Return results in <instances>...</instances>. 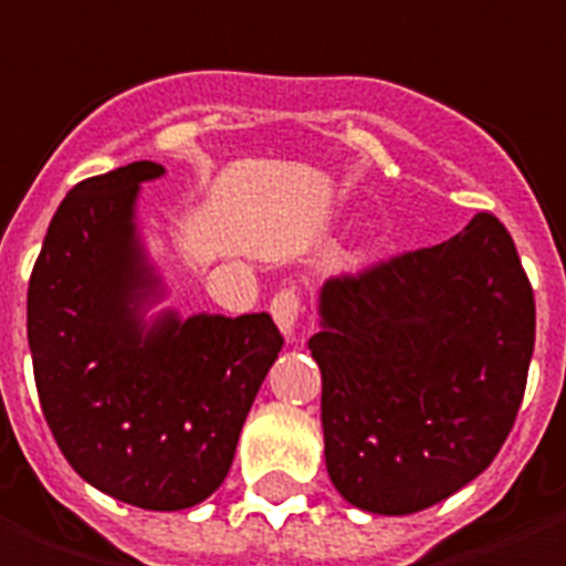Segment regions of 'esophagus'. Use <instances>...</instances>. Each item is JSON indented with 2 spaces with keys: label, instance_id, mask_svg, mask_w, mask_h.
I'll return each instance as SVG.
<instances>
[{
  "label": "esophagus",
  "instance_id": "34e87169",
  "mask_svg": "<svg viewBox=\"0 0 566 566\" xmlns=\"http://www.w3.org/2000/svg\"><path fill=\"white\" fill-rule=\"evenodd\" d=\"M300 312H303V303H300V294L294 287H282L279 294L272 296L270 315L275 321V326L282 329L284 338L296 336V321H300Z\"/></svg>",
  "mask_w": 566,
  "mask_h": 566
}]
</instances>
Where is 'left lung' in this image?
Masks as SVG:
<instances>
[{"label":"left lung","mask_w":566,"mask_h":566,"mask_svg":"<svg viewBox=\"0 0 566 566\" xmlns=\"http://www.w3.org/2000/svg\"><path fill=\"white\" fill-rule=\"evenodd\" d=\"M321 422L347 504L408 516L492 464L534 354V291L513 237L476 212L441 245L321 287Z\"/></svg>","instance_id":"8db88e82"}]
</instances>
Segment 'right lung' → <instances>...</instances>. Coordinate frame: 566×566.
Listing matches in <instances>:
<instances>
[{
	"mask_svg": "<svg viewBox=\"0 0 566 566\" xmlns=\"http://www.w3.org/2000/svg\"><path fill=\"white\" fill-rule=\"evenodd\" d=\"M161 174L134 161L71 188L29 279L27 336L71 468L125 504L186 510L224 483L284 338L266 312L146 321L165 287L134 207L140 182Z\"/></svg>",
	"mask_w": 566,
	"mask_h": 566,
	"instance_id": "add662e5",
	"label": "right lung"
}]
</instances>
